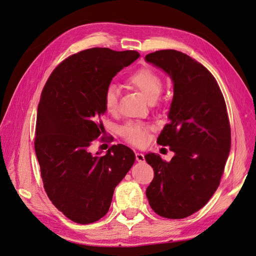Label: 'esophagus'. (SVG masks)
Here are the masks:
<instances>
[{
    "instance_id": "esophagus-1",
    "label": "esophagus",
    "mask_w": 256,
    "mask_h": 256,
    "mask_svg": "<svg viewBox=\"0 0 256 256\" xmlns=\"http://www.w3.org/2000/svg\"><path fill=\"white\" fill-rule=\"evenodd\" d=\"M136 159L138 162H144L145 158H144V154L142 152H136Z\"/></svg>"
}]
</instances>
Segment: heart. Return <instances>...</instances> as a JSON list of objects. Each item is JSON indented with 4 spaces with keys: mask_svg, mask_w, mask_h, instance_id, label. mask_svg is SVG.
I'll use <instances>...</instances> for the list:
<instances>
[{
    "mask_svg": "<svg viewBox=\"0 0 256 256\" xmlns=\"http://www.w3.org/2000/svg\"><path fill=\"white\" fill-rule=\"evenodd\" d=\"M128 83L140 90L148 102H154L162 92L160 76L150 69H140L128 78ZM120 88L115 84H109L104 92V106L109 113L118 110ZM122 138L136 146H142L147 140V127L143 124L128 122L120 129Z\"/></svg>",
    "mask_w": 256,
    "mask_h": 256,
    "instance_id": "obj_1",
    "label": "heart"
}]
</instances>
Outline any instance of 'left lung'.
Here are the masks:
<instances>
[{
    "label": "left lung",
    "instance_id": "left-lung-1",
    "mask_svg": "<svg viewBox=\"0 0 256 256\" xmlns=\"http://www.w3.org/2000/svg\"><path fill=\"white\" fill-rule=\"evenodd\" d=\"M145 60L162 69L174 90L168 124L157 140L174 157L166 162L145 154L154 173L146 196L157 214L182 219L205 206L220 184L230 150L226 104L210 72L187 54L160 50Z\"/></svg>",
    "mask_w": 256,
    "mask_h": 256
}]
</instances>
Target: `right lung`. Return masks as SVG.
I'll use <instances>...</instances> for the list:
<instances>
[{
  "label": "right lung",
  "mask_w": 256,
  "mask_h": 256,
  "mask_svg": "<svg viewBox=\"0 0 256 256\" xmlns=\"http://www.w3.org/2000/svg\"><path fill=\"white\" fill-rule=\"evenodd\" d=\"M140 56L136 51L92 48L67 58L42 90L36 120L35 152L44 188L68 219L96 222L108 212L113 193L136 154L111 146L104 156L90 146L104 132V92L114 76Z\"/></svg>",
  "instance_id": "right-lung-1"
}]
</instances>
